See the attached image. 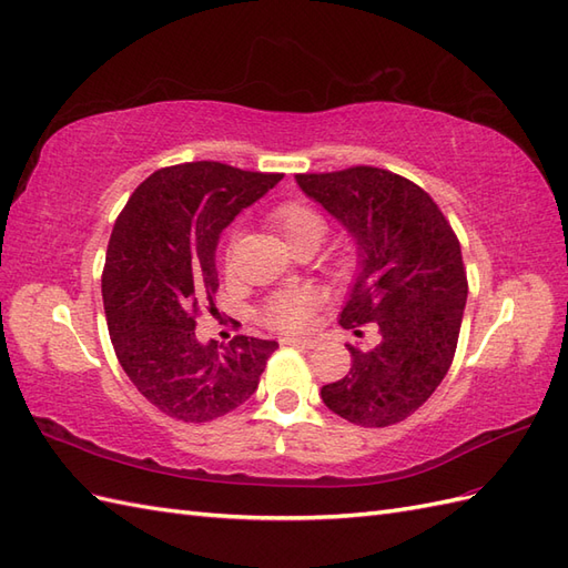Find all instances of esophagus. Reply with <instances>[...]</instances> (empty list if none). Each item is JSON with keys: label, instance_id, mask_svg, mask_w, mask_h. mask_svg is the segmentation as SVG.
I'll return each instance as SVG.
<instances>
[{"label": "esophagus", "instance_id": "esophagus-1", "mask_svg": "<svg viewBox=\"0 0 568 568\" xmlns=\"http://www.w3.org/2000/svg\"><path fill=\"white\" fill-rule=\"evenodd\" d=\"M280 342L284 347H303V349L317 347V339H311V337H282Z\"/></svg>", "mask_w": 568, "mask_h": 568}]
</instances>
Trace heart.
<instances>
[{
    "mask_svg": "<svg viewBox=\"0 0 568 568\" xmlns=\"http://www.w3.org/2000/svg\"><path fill=\"white\" fill-rule=\"evenodd\" d=\"M272 224L284 233V239L294 247L303 241H323L327 224L325 216L315 210L306 200H286L272 210ZM317 306V294L311 288H288V292L274 294L265 306H262V323L276 332H294L306 329L313 321Z\"/></svg>",
    "mask_w": 568,
    "mask_h": 568,
    "instance_id": "obj_1",
    "label": "heart"
}]
</instances>
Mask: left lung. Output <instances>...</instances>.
<instances>
[{"mask_svg": "<svg viewBox=\"0 0 568 568\" xmlns=\"http://www.w3.org/2000/svg\"><path fill=\"white\" fill-rule=\"evenodd\" d=\"M296 180L358 245L362 270L342 327L378 325L376 347H349L352 368L323 385V403L356 426L405 422L446 378L458 347L467 301L460 241L432 195L393 171L352 165Z\"/></svg>", "mask_w": 568, "mask_h": 568, "instance_id": "left-lung-1", "label": "left lung"}]
</instances>
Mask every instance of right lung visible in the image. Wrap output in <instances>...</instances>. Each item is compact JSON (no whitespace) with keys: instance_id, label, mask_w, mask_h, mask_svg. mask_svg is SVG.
Wrapping results in <instances>:
<instances>
[{"instance_id":"obj_1","label":"right lung","mask_w":568,"mask_h":568,"mask_svg":"<svg viewBox=\"0 0 568 568\" xmlns=\"http://www.w3.org/2000/svg\"><path fill=\"white\" fill-rule=\"evenodd\" d=\"M282 178L219 161L169 165L132 192L110 233L101 292L115 356L134 388L178 422L241 407L280 347L245 335L202 344L195 327L202 311L216 313L219 233Z\"/></svg>"}]
</instances>
